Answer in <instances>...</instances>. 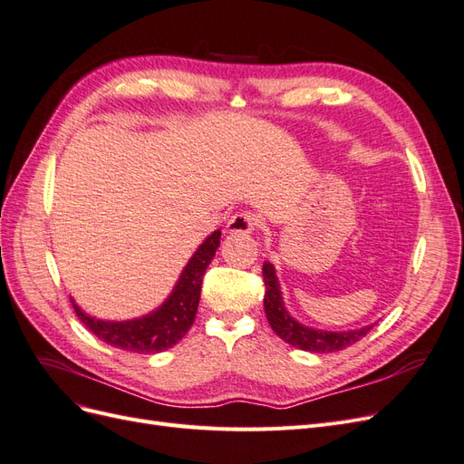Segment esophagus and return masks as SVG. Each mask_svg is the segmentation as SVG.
Instances as JSON below:
<instances>
[{
  "label": "esophagus",
  "mask_w": 464,
  "mask_h": 464,
  "mask_svg": "<svg viewBox=\"0 0 464 464\" xmlns=\"http://www.w3.org/2000/svg\"><path fill=\"white\" fill-rule=\"evenodd\" d=\"M257 217L254 213H237L227 224V234H251L257 228Z\"/></svg>",
  "instance_id": "1"
}]
</instances>
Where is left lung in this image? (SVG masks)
<instances>
[{"mask_svg":"<svg viewBox=\"0 0 464 464\" xmlns=\"http://www.w3.org/2000/svg\"><path fill=\"white\" fill-rule=\"evenodd\" d=\"M263 280H265V314L269 319V325L285 343L296 346L305 353L325 354L344 350L346 346L354 344L362 336H366L373 325H366L353 331H323L315 327H307L296 317H292L285 305L283 290L276 276L275 265L265 261L263 263Z\"/></svg>","mask_w":464,"mask_h":464,"instance_id":"8db88e82","label":"left lung"}]
</instances>
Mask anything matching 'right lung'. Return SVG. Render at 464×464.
<instances>
[{"instance_id":"obj_1","label":"right lung","mask_w":464,"mask_h":464,"mask_svg":"<svg viewBox=\"0 0 464 464\" xmlns=\"http://www.w3.org/2000/svg\"><path fill=\"white\" fill-rule=\"evenodd\" d=\"M220 246V228L208 234L203 244L195 249L188 265L181 269L179 278L168 296L152 312L123 321L98 319L89 315L72 298L77 317L85 323V327L96 334L106 344L128 350L139 354H157L166 348H172L178 341L184 339L198 314L201 298V283L208 263L213 261Z\"/></svg>"}]
</instances>
